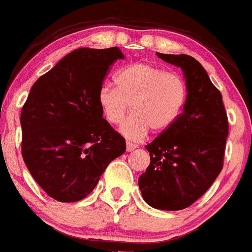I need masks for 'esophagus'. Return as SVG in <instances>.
Returning <instances> with one entry per match:
<instances>
[{
	"mask_svg": "<svg viewBox=\"0 0 252 252\" xmlns=\"http://www.w3.org/2000/svg\"><path fill=\"white\" fill-rule=\"evenodd\" d=\"M135 148H137V145L131 144V142H126V151H128V152H131Z\"/></svg>",
	"mask_w": 252,
	"mask_h": 252,
	"instance_id": "esophagus-1",
	"label": "esophagus"
}]
</instances>
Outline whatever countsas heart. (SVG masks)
<instances>
[{
	"instance_id": "obj_1",
	"label": "heart",
	"mask_w": 252,
	"mask_h": 252,
	"mask_svg": "<svg viewBox=\"0 0 252 252\" xmlns=\"http://www.w3.org/2000/svg\"><path fill=\"white\" fill-rule=\"evenodd\" d=\"M116 87L104 84L97 104L106 121L117 126L131 113L119 131L130 141H140L150 129L166 130L179 119L189 99V88L177 73L146 63L124 66L116 73Z\"/></svg>"
}]
</instances>
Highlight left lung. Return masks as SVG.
I'll return each mask as SVG.
<instances>
[{"instance_id": "8db88e82", "label": "left lung", "mask_w": 252, "mask_h": 252, "mask_svg": "<svg viewBox=\"0 0 252 252\" xmlns=\"http://www.w3.org/2000/svg\"><path fill=\"white\" fill-rule=\"evenodd\" d=\"M157 57L181 67L189 99L179 119L146 146L151 161L139 187L152 208L182 210L199 199L221 173L228 118L221 93L199 62L186 54Z\"/></svg>"}]
</instances>
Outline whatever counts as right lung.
I'll use <instances>...</instances> for the list:
<instances>
[{"label":"right lung","instance_id":"obj_1","mask_svg":"<svg viewBox=\"0 0 252 252\" xmlns=\"http://www.w3.org/2000/svg\"><path fill=\"white\" fill-rule=\"evenodd\" d=\"M124 59L117 47L79 48L31 88L20 116L21 155L35 181L63 203L86 198L126 140L108 124L97 93L108 68Z\"/></svg>","mask_w":252,"mask_h":252}]
</instances>
